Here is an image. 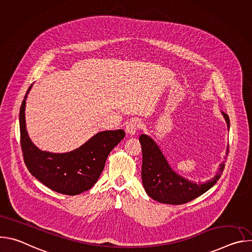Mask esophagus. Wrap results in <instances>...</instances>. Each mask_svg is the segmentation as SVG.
Returning <instances> with one entry per match:
<instances>
[{"label":"esophagus","mask_w":252,"mask_h":252,"mask_svg":"<svg viewBox=\"0 0 252 252\" xmlns=\"http://www.w3.org/2000/svg\"><path fill=\"white\" fill-rule=\"evenodd\" d=\"M141 126H142V124L139 120L132 119L126 125V132L130 135H133L141 127Z\"/></svg>","instance_id":"34e87169"}]
</instances>
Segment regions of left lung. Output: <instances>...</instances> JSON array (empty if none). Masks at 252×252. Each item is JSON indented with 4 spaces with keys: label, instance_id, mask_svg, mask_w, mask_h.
I'll return each mask as SVG.
<instances>
[{
    "label": "left lung",
    "instance_id": "1",
    "mask_svg": "<svg viewBox=\"0 0 252 252\" xmlns=\"http://www.w3.org/2000/svg\"><path fill=\"white\" fill-rule=\"evenodd\" d=\"M229 129V118L221 112ZM139 142L142 151L141 179L146 192L153 199L166 204H183L189 202L210 189L218 183L225 166L228 148L224 160L220 164L215 175L205 183H194L176 173L157 142L148 134H140Z\"/></svg>",
    "mask_w": 252,
    "mask_h": 252
}]
</instances>
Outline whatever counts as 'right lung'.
<instances>
[{
    "mask_svg": "<svg viewBox=\"0 0 252 252\" xmlns=\"http://www.w3.org/2000/svg\"><path fill=\"white\" fill-rule=\"evenodd\" d=\"M27 91L20 110L21 146L25 163L32 176L54 191L77 195L89 190L103 170L110 153L125 137L123 129L95 133L80 148L63 154L42 151L33 145L26 126Z\"/></svg>",
    "mask_w": 252,
    "mask_h": 252,
    "instance_id": "1",
    "label": "right lung"
}]
</instances>
